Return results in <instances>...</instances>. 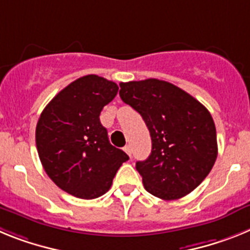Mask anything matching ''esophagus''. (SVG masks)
<instances>
[{"label": "esophagus", "instance_id": "obj_1", "mask_svg": "<svg viewBox=\"0 0 250 250\" xmlns=\"http://www.w3.org/2000/svg\"><path fill=\"white\" fill-rule=\"evenodd\" d=\"M124 151L126 152L127 155H129L130 158H131V147H130V145H126V146L124 147Z\"/></svg>", "mask_w": 250, "mask_h": 250}]
</instances>
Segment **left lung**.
Here are the masks:
<instances>
[{"label":"left lung","instance_id":"8db88e82","mask_svg":"<svg viewBox=\"0 0 250 250\" xmlns=\"http://www.w3.org/2000/svg\"><path fill=\"white\" fill-rule=\"evenodd\" d=\"M119 94L143 116L151 136V154L136 163L146 191L164 200L191 193L218 155L210 112L184 90L158 79L121 83Z\"/></svg>","mask_w":250,"mask_h":250}]
</instances>
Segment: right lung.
I'll list each match as a JSON object with an SVG mask.
<instances>
[{"label":"right lung","mask_w":250,"mask_h":250,"mask_svg":"<svg viewBox=\"0 0 250 250\" xmlns=\"http://www.w3.org/2000/svg\"><path fill=\"white\" fill-rule=\"evenodd\" d=\"M118 85L86 75L47 104L36 126V146L46 174L60 189L80 199L104 195L129 156L112 146L100 112Z\"/></svg>","instance_id":"obj_1"}]
</instances>
